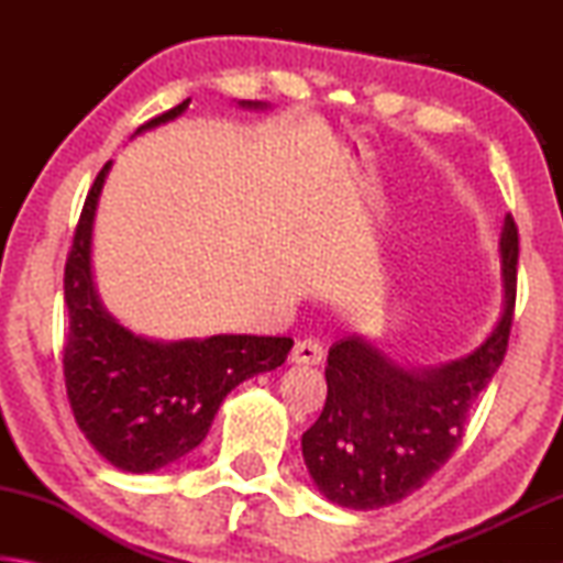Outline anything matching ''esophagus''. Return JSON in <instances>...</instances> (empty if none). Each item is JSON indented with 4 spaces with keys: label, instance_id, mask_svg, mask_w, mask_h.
<instances>
[{
    "label": "esophagus",
    "instance_id": "34e87169",
    "mask_svg": "<svg viewBox=\"0 0 563 563\" xmlns=\"http://www.w3.org/2000/svg\"><path fill=\"white\" fill-rule=\"evenodd\" d=\"M322 357H325V350H322L320 342L312 338L298 340L290 352V360L295 362V365H320Z\"/></svg>",
    "mask_w": 563,
    "mask_h": 563
}]
</instances>
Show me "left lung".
<instances>
[{"label": "left lung", "instance_id": "left-lung-1", "mask_svg": "<svg viewBox=\"0 0 563 563\" xmlns=\"http://www.w3.org/2000/svg\"><path fill=\"white\" fill-rule=\"evenodd\" d=\"M504 312L466 357L409 369L360 335L330 347L328 397L302 434V456L318 489L340 507L383 509L417 492L450 460L476 397L504 355L517 302L519 231L511 213L499 241Z\"/></svg>", "mask_w": 563, "mask_h": 563}]
</instances>
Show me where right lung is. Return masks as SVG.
I'll return each instance as SVG.
<instances>
[{
	"instance_id": "1",
	"label": "right lung",
	"mask_w": 563,
	"mask_h": 563,
	"mask_svg": "<svg viewBox=\"0 0 563 563\" xmlns=\"http://www.w3.org/2000/svg\"><path fill=\"white\" fill-rule=\"evenodd\" d=\"M190 99L136 133L180 117ZM263 109L265 103H243ZM111 161L81 208L64 268L69 335L64 383L84 437L103 460L131 474L156 472L206 440L218 407L243 379L280 367L290 338L213 335L156 342L133 335L103 308L91 278V231Z\"/></svg>"
}]
</instances>
